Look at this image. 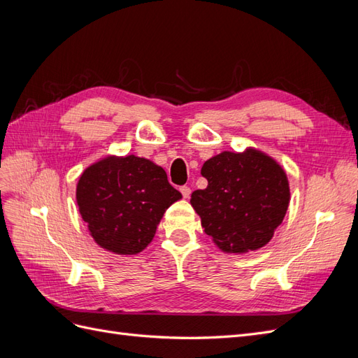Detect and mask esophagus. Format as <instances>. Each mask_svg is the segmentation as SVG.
I'll return each mask as SVG.
<instances>
[{
  "instance_id": "esophagus-1",
  "label": "esophagus",
  "mask_w": 358,
  "mask_h": 358,
  "mask_svg": "<svg viewBox=\"0 0 358 358\" xmlns=\"http://www.w3.org/2000/svg\"><path fill=\"white\" fill-rule=\"evenodd\" d=\"M180 192H182V196H183V199H189V196H191V188L189 187H180Z\"/></svg>"
}]
</instances>
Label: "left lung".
Masks as SVG:
<instances>
[{
    "label": "left lung",
    "instance_id": "1",
    "mask_svg": "<svg viewBox=\"0 0 358 358\" xmlns=\"http://www.w3.org/2000/svg\"><path fill=\"white\" fill-rule=\"evenodd\" d=\"M201 176L208 187L191 194V206L216 246L243 254L267 245L289 204L284 169L262 150L248 148L212 157Z\"/></svg>",
    "mask_w": 358,
    "mask_h": 358
}]
</instances>
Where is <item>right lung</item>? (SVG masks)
Returning a JSON list of instances; mask_svg holds the SVG:
<instances>
[{
    "label": "right lung",
    "mask_w": 358,
    "mask_h": 358,
    "mask_svg": "<svg viewBox=\"0 0 358 358\" xmlns=\"http://www.w3.org/2000/svg\"><path fill=\"white\" fill-rule=\"evenodd\" d=\"M182 194L162 167L136 155L106 157L86 169L76 188L82 220L94 241L119 255L142 252Z\"/></svg>",
    "instance_id": "1"
}]
</instances>
